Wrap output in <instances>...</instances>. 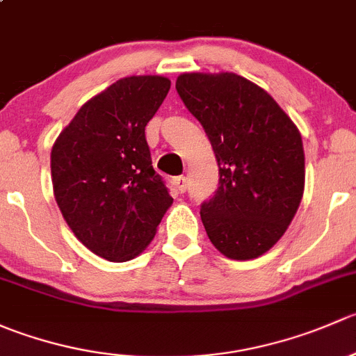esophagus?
Returning <instances> with one entry per match:
<instances>
[{"label": "esophagus", "mask_w": 356, "mask_h": 356, "mask_svg": "<svg viewBox=\"0 0 356 356\" xmlns=\"http://www.w3.org/2000/svg\"><path fill=\"white\" fill-rule=\"evenodd\" d=\"M174 188H175V191H179V193H184L186 191V188H188V179L186 177H175L174 179Z\"/></svg>", "instance_id": "1"}]
</instances>
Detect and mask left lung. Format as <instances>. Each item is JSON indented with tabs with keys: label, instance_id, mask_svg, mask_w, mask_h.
I'll list each match as a JSON object with an SVG mask.
<instances>
[{
	"label": "left lung",
	"instance_id": "8db88e82",
	"mask_svg": "<svg viewBox=\"0 0 356 356\" xmlns=\"http://www.w3.org/2000/svg\"><path fill=\"white\" fill-rule=\"evenodd\" d=\"M175 89L218 163L220 186L200 210L204 231L224 257L258 258L282 238L303 198L300 131L265 89L232 72L181 74Z\"/></svg>",
	"mask_w": 356,
	"mask_h": 356
}]
</instances>
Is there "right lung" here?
<instances>
[{
    "instance_id": "1",
    "label": "right lung",
    "mask_w": 356,
    "mask_h": 356,
    "mask_svg": "<svg viewBox=\"0 0 356 356\" xmlns=\"http://www.w3.org/2000/svg\"><path fill=\"white\" fill-rule=\"evenodd\" d=\"M168 89L161 75L118 79L79 108L51 148L53 195L67 225L108 261L141 254L174 203L145 136Z\"/></svg>"
}]
</instances>
